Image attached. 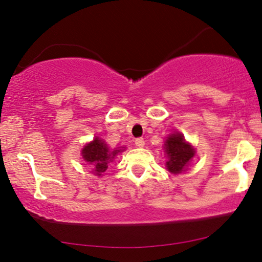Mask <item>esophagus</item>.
I'll use <instances>...</instances> for the list:
<instances>
[{"label": "esophagus", "instance_id": "obj_1", "mask_svg": "<svg viewBox=\"0 0 262 262\" xmlns=\"http://www.w3.org/2000/svg\"><path fill=\"white\" fill-rule=\"evenodd\" d=\"M135 144H136V146H138V148H143V146H144V144H145V142H144V139H143V138H136L135 139Z\"/></svg>", "mask_w": 262, "mask_h": 262}]
</instances>
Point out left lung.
<instances>
[{
  "label": "left lung",
  "mask_w": 262,
  "mask_h": 262,
  "mask_svg": "<svg viewBox=\"0 0 262 262\" xmlns=\"http://www.w3.org/2000/svg\"><path fill=\"white\" fill-rule=\"evenodd\" d=\"M166 152L168 156L167 168L170 173H181L187 163L194 156V149L185 142L181 134H171L166 141Z\"/></svg>",
  "instance_id": "8db88e82"
}]
</instances>
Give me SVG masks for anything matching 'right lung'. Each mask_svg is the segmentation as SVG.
I'll list each match as a JSON object with an SVG mask.
<instances>
[{
  "instance_id": "add662e5",
  "label": "right lung",
  "mask_w": 262,
  "mask_h": 262,
  "mask_svg": "<svg viewBox=\"0 0 262 262\" xmlns=\"http://www.w3.org/2000/svg\"><path fill=\"white\" fill-rule=\"evenodd\" d=\"M120 150L112 151L105 144V142L95 138L92 143L84 146L82 150V156L89 164H92L93 171H95V174L101 175L108 168V163L113 160V157Z\"/></svg>"
}]
</instances>
